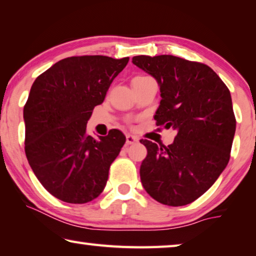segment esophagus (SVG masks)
I'll use <instances>...</instances> for the list:
<instances>
[{
  "mask_svg": "<svg viewBox=\"0 0 256 256\" xmlns=\"http://www.w3.org/2000/svg\"><path fill=\"white\" fill-rule=\"evenodd\" d=\"M138 142V138L134 135H127L126 136V145H130V144H135Z\"/></svg>",
  "mask_w": 256,
  "mask_h": 256,
  "instance_id": "34e87169",
  "label": "esophagus"
}]
</instances>
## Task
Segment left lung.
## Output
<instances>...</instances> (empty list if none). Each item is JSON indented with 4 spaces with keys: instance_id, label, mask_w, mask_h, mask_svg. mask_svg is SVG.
Listing matches in <instances>:
<instances>
[{
    "instance_id": "8db88e82",
    "label": "left lung",
    "mask_w": 256,
    "mask_h": 256,
    "mask_svg": "<svg viewBox=\"0 0 256 256\" xmlns=\"http://www.w3.org/2000/svg\"><path fill=\"white\" fill-rule=\"evenodd\" d=\"M132 64L160 87L156 124L178 132L168 146L140 140L148 150L140 182L158 202L188 205L213 186L229 162L236 132L230 92L202 62L160 54L135 56Z\"/></svg>"
}]
</instances>
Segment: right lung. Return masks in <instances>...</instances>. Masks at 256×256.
<instances>
[{
  "label": "right lung",
  "mask_w": 256,
  "mask_h": 256,
  "mask_svg": "<svg viewBox=\"0 0 256 256\" xmlns=\"http://www.w3.org/2000/svg\"><path fill=\"white\" fill-rule=\"evenodd\" d=\"M129 57H68L36 78L24 106L25 153L49 194L68 204L97 198L126 136L112 129L98 140L87 134L95 106L103 103Z\"/></svg>",
  "instance_id": "right-lung-1"
}]
</instances>
